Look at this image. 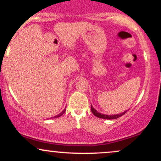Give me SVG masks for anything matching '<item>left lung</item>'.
Wrapping results in <instances>:
<instances>
[{
    "label": "left lung",
    "instance_id": "1",
    "mask_svg": "<svg viewBox=\"0 0 161 161\" xmlns=\"http://www.w3.org/2000/svg\"><path fill=\"white\" fill-rule=\"evenodd\" d=\"M91 110H92V114H93L95 116H97V117H98V118H101V119H117V118L120 117V116H123V114H125L127 111L126 110V111H124L123 113H122V114H116V115H105V114H101V113L97 112V110H96L92 106H91Z\"/></svg>",
    "mask_w": 161,
    "mask_h": 161
}]
</instances>
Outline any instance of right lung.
Returning <instances> with one entry per match:
<instances>
[{
    "mask_svg": "<svg viewBox=\"0 0 161 161\" xmlns=\"http://www.w3.org/2000/svg\"><path fill=\"white\" fill-rule=\"evenodd\" d=\"M65 111H66V109H64V110H63V111H62L61 113H60V114H58V115H57V116H53V118H57V117H60V116H62V115H63V114H64V113H65ZM51 118H52V117H51Z\"/></svg>",
    "mask_w": 161,
    "mask_h": 161,
    "instance_id": "add662e5",
    "label": "right lung"
}]
</instances>
